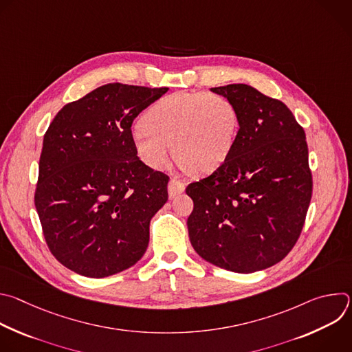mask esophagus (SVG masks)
I'll return each instance as SVG.
<instances>
[{"label": "esophagus", "instance_id": "34e87169", "mask_svg": "<svg viewBox=\"0 0 352 352\" xmlns=\"http://www.w3.org/2000/svg\"><path fill=\"white\" fill-rule=\"evenodd\" d=\"M184 190H185V184L184 182H181L175 178L170 179V182H168V195H170V197H175L177 195L182 193Z\"/></svg>", "mask_w": 352, "mask_h": 352}]
</instances>
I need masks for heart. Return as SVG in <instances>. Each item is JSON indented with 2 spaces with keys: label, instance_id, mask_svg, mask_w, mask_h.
Here are the masks:
<instances>
[{
  "label": "heart",
  "instance_id": "obj_1",
  "mask_svg": "<svg viewBox=\"0 0 352 352\" xmlns=\"http://www.w3.org/2000/svg\"><path fill=\"white\" fill-rule=\"evenodd\" d=\"M235 106L223 94L177 91L150 107L143 125L132 131L138 157L150 168L162 170L170 159L193 175L216 171L230 156L238 133Z\"/></svg>",
  "mask_w": 352,
  "mask_h": 352
}]
</instances>
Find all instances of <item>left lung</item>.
Listing matches in <instances>:
<instances>
[{
  "label": "left lung",
  "mask_w": 352,
  "mask_h": 352,
  "mask_svg": "<svg viewBox=\"0 0 352 352\" xmlns=\"http://www.w3.org/2000/svg\"><path fill=\"white\" fill-rule=\"evenodd\" d=\"M212 90L231 100L239 129L228 159L186 186L189 239L209 263L254 273L283 261L304 228L314 186L307 136L283 102L252 86Z\"/></svg>",
  "instance_id": "obj_1"
}]
</instances>
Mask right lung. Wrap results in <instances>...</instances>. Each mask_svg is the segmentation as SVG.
I'll return each mask as SVG.
<instances>
[{
	"instance_id": "1",
	"label": "right lung",
	"mask_w": 352,
	"mask_h": 352,
	"mask_svg": "<svg viewBox=\"0 0 352 352\" xmlns=\"http://www.w3.org/2000/svg\"><path fill=\"white\" fill-rule=\"evenodd\" d=\"M167 90L100 86L65 104L45 131L34 206L50 252L67 269L102 278L146 252L170 178L138 157L131 126Z\"/></svg>"
}]
</instances>
